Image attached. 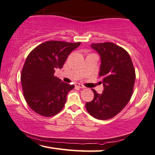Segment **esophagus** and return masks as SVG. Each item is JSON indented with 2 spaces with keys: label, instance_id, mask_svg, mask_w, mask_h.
I'll return each instance as SVG.
<instances>
[{
  "label": "esophagus",
  "instance_id": "1",
  "mask_svg": "<svg viewBox=\"0 0 155 155\" xmlns=\"http://www.w3.org/2000/svg\"><path fill=\"white\" fill-rule=\"evenodd\" d=\"M75 87H79V88H82V89L85 88V87L83 86V85H82V84H80V83H76L75 84Z\"/></svg>",
  "mask_w": 155,
  "mask_h": 155
}]
</instances>
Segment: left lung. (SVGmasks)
I'll list each match as a JSON object with an SVG mask.
<instances>
[{
	"instance_id": "8db88e82",
	"label": "left lung",
	"mask_w": 155,
	"mask_h": 155,
	"mask_svg": "<svg viewBox=\"0 0 155 155\" xmlns=\"http://www.w3.org/2000/svg\"><path fill=\"white\" fill-rule=\"evenodd\" d=\"M91 47L101 57L99 76L102 78L104 91L87 102L85 107L91 116L99 120H107L124 109L132 97L135 71L128 53L111 42L92 44Z\"/></svg>"
}]
</instances>
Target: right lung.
<instances>
[{"instance_id":"obj_1","label":"right lung","mask_w":155,"mask_h":155,"mask_svg":"<svg viewBox=\"0 0 155 155\" xmlns=\"http://www.w3.org/2000/svg\"><path fill=\"white\" fill-rule=\"evenodd\" d=\"M81 43L48 41L39 44L27 57L21 73L24 97L29 107L39 115L51 117L63 109L67 94L74 84L54 76L72 51Z\"/></svg>"}]
</instances>
